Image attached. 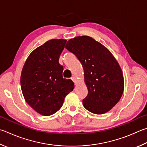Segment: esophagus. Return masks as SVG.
<instances>
[{
	"instance_id": "34e87169",
	"label": "esophagus",
	"mask_w": 147,
	"mask_h": 147,
	"mask_svg": "<svg viewBox=\"0 0 147 147\" xmlns=\"http://www.w3.org/2000/svg\"><path fill=\"white\" fill-rule=\"evenodd\" d=\"M71 80H73V81L74 82V84H76V79L75 77H74V76L71 77Z\"/></svg>"
}]
</instances>
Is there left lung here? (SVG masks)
Returning a JSON list of instances; mask_svg holds the SVG:
<instances>
[{
    "label": "left lung",
    "instance_id": "1",
    "mask_svg": "<svg viewBox=\"0 0 147 147\" xmlns=\"http://www.w3.org/2000/svg\"><path fill=\"white\" fill-rule=\"evenodd\" d=\"M65 48L81 62L88 95L83 105L90 113L104 114L119 101L124 90L123 75L117 60L107 48L88 36H76Z\"/></svg>",
    "mask_w": 147,
    "mask_h": 147
}]
</instances>
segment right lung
Instances as JSON below:
<instances>
[{"label": "right lung", "mask_w": 147, "mask_h": 147, "mask_svg": "<svg viewBox=\"0 0 147 147\" xmlns=\"http://www.w3.org/2000/svg\"><path fill=\"white\" fill-rule=\"evenodd\" d=\"M66 42L63 39L46 42L31 52L22 68L20 84L24 99L43 116L57 113L74 89L73 82L63 78V68L58 62Z\"/></svg>", "instance_id": "right-lung-1"}]
</instances>
